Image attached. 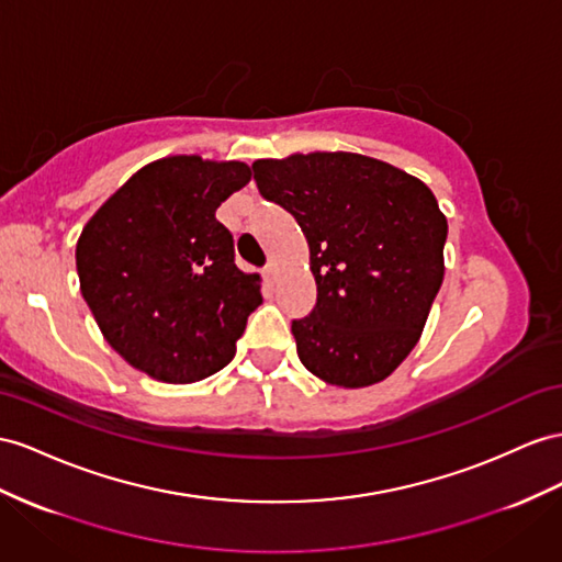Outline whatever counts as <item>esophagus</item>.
Instances as JSON below:
<instances>
[{"mask_svg": "<svg viewBox=\"0 0 562 562\" xmlns=\"http://www.w3.org/2000/svg\"><path fill=\"white\" fill-rule=\"evenodd\" d=\"M276 276H278V268L272 266V263H268V266L263 268V280H266V282H272V280H276Z\"/></svg>", "mask_w": 562, "mask_h": 562, "instance_id": "1", "label": "esophagus"}]
</instances>
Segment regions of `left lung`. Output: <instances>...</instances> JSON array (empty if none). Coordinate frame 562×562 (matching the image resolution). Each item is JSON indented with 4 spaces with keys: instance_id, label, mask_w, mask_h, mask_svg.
I'll return each mask as SVG.
<instances>
[{
    "instance_id": "1",
    "label": "left lung",
    "mask_w": 562,
    "mask_h": 562,
    "mask_svg": "<svg viewBox=\"0 0 562 562\" xmlns=\"http://www.w3.org/2000/svg\"><path fill=\"white\" fill-rule=\"evenodd\" d=\"M258 192L294 215L318 286L292 321L296 353L315 378L358 390L390 378L420 339L443 280L449 225L429 187L349 151L261 158Z\"/></svg>"
}]
</instances>
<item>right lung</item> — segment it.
<instances>
[{
    "instance_id": "add662e5",
    "label": "right lung",
    "mask_w": 562,
    "mask_h": 562,
    "mask_svg": "<svg viewBox=\"0 0 562 562\" xmlns=\"http://www.w3.org/2000/svg\"><path fill=\"white\" fill-rule=\"evenodd\" d=\"M251 180L241 161L168 156L139 168L82 227L76 266L104 339L149 378L204 380L235 356L261 278L235 266L215 209Z\"/></svg>"
}]
</instances>
